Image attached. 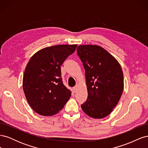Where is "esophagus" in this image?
<instances>
[{
    "label": "esophagus",
    "mask_w": 148,
    "mask_h": 148,
    "mask_svg": "<svg viewBox=\"0 0 148 148\" xmlns=\"http://www.w3.org/2000/svg\"><path fill=\"white\" fill-rule=\"evenodd\" d=\"M73 92H77V86H75L73 88Z\"/></svg>",
    "instance_id": "esophagus-1"
}]
</instances>
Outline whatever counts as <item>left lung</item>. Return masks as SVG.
Instances as JSON below:
<instances>
[{
  "label": "left lung",
  "mask_w": 148,
  "mask_h": 148,
  "mask_svg": "<svg viewBox=\"0 0 148 148\" xmlns=\"http://www.w3.org/2000/svg\"><path fill=\"white\" fill-rule=\"evenodd\" d=\"M77 51L85 70L88 94L82 109L91 118H104L113 111L122 95L124 83L121 65L99 46L80 45Z\"/></svg>",
  "instance_id": "8db88e82"
}]
</instances>
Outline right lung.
<instances>
[{
    "label": "right lung",
    "instance_id": "add662e5",
    "mask_svg": "<svg viewBox=\"0 0 148 148\" xmlns=\"http://www.w3.org/2000/svg\"><path fill=\"white\" fill-rule=\"evenodd\" d=\"M77 44L43 48L30 58L23 78V89L28 104L43 116H52L63 109L71 91L62 83L60 66L76 50Z\"/></svg>",
    "mask_w": 148,
    "mask_h": 148
}]
</instances>
